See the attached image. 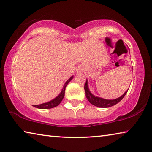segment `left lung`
I'll return each instance as SVG.
<instances>
[{"label":"left lung","mask_w":152,"mask_h":152,"mask_svg":"<svg viewBox=\"0 0 152 152\" xmlns=\"http://www.w3.org/2000/svg\"><path fill=\"white\" fill-rule=\"evenodd\" d=\"M128 90L127 91L125 92V93L123 94L122 96L117 98V99H113V100H108V99H102V98H101V97L96 96L92 94L88 88V80L87 79H86V83L84 84V91H85L86 96L87 98V99H88V101L91 102L92 104H93L94 106L98 107L99 108H108V107L114 106V105L117 104L118 102H119L123 99V97H124L125 96V94H127Z\"/></svg>","instance_id":"1"}]
</instances>
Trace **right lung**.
<instances>
[{
  "instance_id": "add662e5",
  "label": "right lung",
  "mask_w": 152,
  "mask_h": 152,
  "mask_svg": "<svg viewBox=\"0 0 152 152\" xmlns=\"http://www.w3.org/2000/svg\"><path fill=\"white\" fill-rule=\"evenodd\" d=\"M74 76H71L70 78H69L68 80L66 82V83L64 84V85L63 86V88L61 90V91L60 94H58V96H56L55 99H53L51 100V101L45 102V103L43 104H37V105H33V107H35L36 108H38V109H51V108H54L58 106L60 104V102L62 101L64 95H65V90H66V87L68 85V84L73 79Z\"/></svg>"
}]
</instances>
